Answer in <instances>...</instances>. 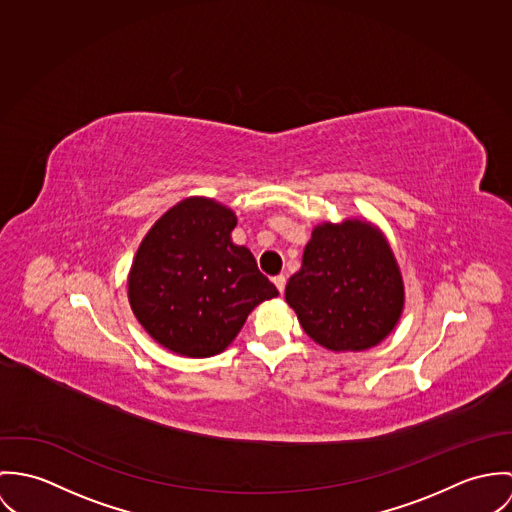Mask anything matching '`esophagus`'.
Wrapping results in <instances>:
<instances>
[{
  "label": "esophagus",
  "mask_w": 512,
  "mask_h": 512,
  "mask_svg": "<svg viewBox=\"0 0 512 512\" xmlns=\"http://www.w3.org/2000/svg\"><path fill=\"white\" fill-rule=\"evenodd\" d=\"M273 283H275V286L279 288V292L283 294L284 284H286V279H284V275H277V277L273 279Z\"/></svg>",
  "instance_id": "34e87169"
}]
</instances>
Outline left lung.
I'll return each instance as SVG.
<instances>
[{"label":"left lung","instance_id":"obj_1","mask_svg":"<svg viewBox=\"0 0 512 512\" xmlns=\"http://www.w3.org/2000/svg\"><path fill=\"white\" fill-rule=\"evenodd\" d=\"M284 298L322 347L365 351L397 328L404 281L385 233L363 218H345L312 229Z\"/></svg>","mask_w":512,"mask_h":512}]
</instances>
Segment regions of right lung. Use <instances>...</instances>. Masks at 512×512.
<instances>
[{"label": "right lung", "mask_w": 512, "mask_h": 512, "mask_svg": "<svg viewBox=\"0 0 512 512\" xmlns=\"http://www.w3.org/2000/svg\"><path fill=\"white\" fill-rule=\"evenodd\" d=\"M235 212L206 196L169 208L143 237L129 275V306L143 330L182 357L228 347L247 316L279 296L245 245L231 241Z\"/></svg>", "instance_id": "add662e5"}]
</instances>
